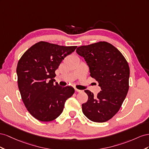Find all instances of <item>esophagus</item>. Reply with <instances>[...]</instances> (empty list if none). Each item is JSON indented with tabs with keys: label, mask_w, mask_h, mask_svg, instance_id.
<instances>
[{
	"label": "esophagus",
	"mask_w": 149,
	"mask_h": 149,
	"mask_svg": "<svg viewBox=\"0 0 149 149\" xmlns=\"http://www.w3.org/2000/svg\"><path fill=\"white\" fill-rule=\"evenodd\" d=\"M75 91L76 92H82V91H80V90H79V89H77V88H75Z\"/></svg>",
	"instance_id": "1"
}]
</instances>
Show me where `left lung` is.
<instances>
[{
  "instance_id": "left-lung-1",
  "label": "left lung",
  "mask_w": 149,
  "mask_h": 149,
  "mask_svg": "<svg viewBox=\"0 0 149 149\" xmlns=\"http://www.w3.org/2000/svg\"><path fill=\"white\" fill-rule=\"evenodd\" d=\"M76 52L84 57L90 75L101 88L97 97L90 91H85L88 100L82 105V112L89 120L105 122L119 110L128 92V63L120 51L107 42L80 46Z\"/></svg>"
}]
</instances>
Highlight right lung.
<instances>
[{"mask_svg":"<svg viewBox=\"0 0 149 149\" xmlns=\"http://www.w3.org/2000/svg\"><path fill=\"white\" fill-rule=\"evenodd\" d=\"M76 48L41 41L30 47L19 61L17 74L21 97L29 112L38 120L56 119L65 101L74 94L73 87L59 86L54 78L62 60Z\"/></svg>","mask_w":149,"mask_h":149,"instance_id":"obj_1","label":"right lung"}]
</instances>
